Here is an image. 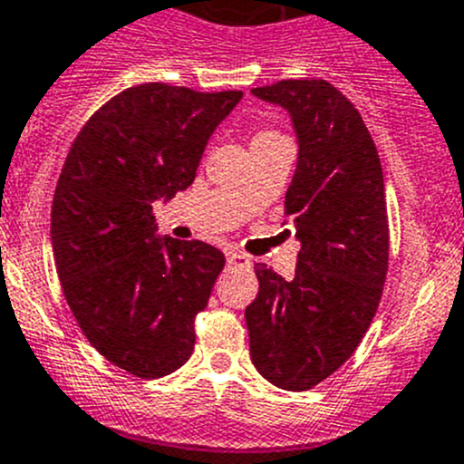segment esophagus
Listing matches in <instances>:
<instances>
[{
    "label": "esophagus",
    "instance_id": "obj_1",
    "mask_svg": "<svg viewBox=\"0 0 464 464\" xmlns=\"http://www.w3.org/2000/svg\"><path fill=\"white\" fill-rule=\"evenodd\" d=\"M227 263L231 267H249V266H252V258L246 256V254L237 252V249H228V252H227Z\"/></svg>",
    "mask_w": 464,
    "mask_h": 464
}]
</instances>
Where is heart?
I'll return each mask as SVG.
<instances>
[{"label":"heart","mask_w":464,"mask_h":464,"mask_svg":"<svg viewBox=\"0 0 464 464\" xmlns=\"http://www.w3.org/2000/svg\"><path fill=\"white\" fill-rule=\"evenodd\" d=\"M266 137H279V134H276L275 130H258V132L254 134V141H256V140H266Z\"/></svg>","instance_id":"heart-1"}]
</instances>
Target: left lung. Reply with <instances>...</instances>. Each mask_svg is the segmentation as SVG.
<instances>
[{
    "instance_id": "8db88e82",
    "label": "left lung",
    "mask_w": 464,
    "mask_h": 464,
    "mask_svg": "<svg viewBox=\"0 0 464 464\" xmlns=\"http://www.w3.org/2000/svg\"><path fill=\"white\" fill-rule=\"evenodd\" d=\"M252 93L293 121L300 150L284 215L302 249L291 281L256 263L249 354L267 382L306 392L348 362L378 311L389 263L382 164L330 82L284 80Z\"/></svg>"
}]
</instances>
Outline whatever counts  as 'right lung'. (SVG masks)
<instances>
[{
    "mask_svg": "<svg viewBox=\"0 0 464 464\" xmlns=\"http://www.w3.org/2000/svg\"><path fill=\"white\" fill-rule=\"evenodd\" d=\"M242 91L132 86L72 141L52 203V252L89 343L137 378H162L194 350L224 254L158 236L153 203L194 183L208 140Z\"/></svg>",
    "mask_w": 464,
    "mask_h": 464,
    "instance_id": "right-lung-1",
    "label": "right lung"
}]
</instances>
